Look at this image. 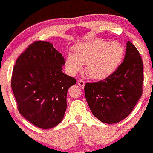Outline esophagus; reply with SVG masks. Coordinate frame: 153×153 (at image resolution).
<instances>
[{
    "instance_id": "34e87169",
    "label": "esophagus",
    "mask_w": 153,
    "mask_h": 153,
    "mask_svg": "<svg viewBox=\"0 0 153 153\" xmlns=\"http://www.w3.org/2000/svg\"><path fill=\"white\" fill-rule=\"evenodd\" d=\"M78 84L79 86L81 88H83L84 86H85V81H83V80H78Z\"/></svg>"
}]
</instances>
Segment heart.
Here are the masks:
<instances>
[{"label":"heart","mask_w":153,"mask_h":153,"mask_svg":"<svg viewBox=\"0 0 153 153\" xmlns=\"http://www.w3.org/2000/svg\"><path fill=\"white\" fill-rule=\"evenodd\" d=\"M75 54L68 53L65 68L71 75H76L86 64L88 75L94 80H102L112 75L120 66L124 55V48L118 42L92 40L78 43Z\"/></svg>","instance_id":"heart-1"}]
</instances>
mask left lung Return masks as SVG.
Masks as SVG:
<instances>
[{
    "instance_id": "8db88e82",
    "label": "left lung",
    "mask_w": 153,
    "mask_h": 153,
    "mask_svg": "<svg viewBox=\"0 0 153 153\" xmlns=\"http://www.w3.org/2000/svg\"><path fill=\"white\" fill-rule=\"evenodd\" d=\"M143 64L140 52L128 41L124 62L108 78L87 82L85 96L94 117L106 124H115L132 111L143 94Z\"/></svg>"
}]
</instances>
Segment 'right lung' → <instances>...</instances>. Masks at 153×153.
I'll return each mask as SVG.
<instances>
[{"label": "right lung", "mask_w": 153, "mask_h": 153, "mask_svg": "<svg viewBox=\"0 0 153 153\" xmlns=\"http://www.w3.org/2000/svg\"><path fill=\"white\" fill-rule=\"evenodd\" d=\"M62 54L48 42L31 44L16 62L11 88L19 113L41 129L62 122L67 108V94L76 80L62 73Z\"/></svg>", "instance_id": "right-lung-1"}]
</instances>
